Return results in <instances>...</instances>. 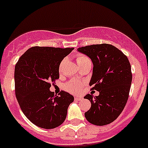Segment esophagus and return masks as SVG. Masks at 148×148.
Wrapping results in <instances>:
<instances>
[{
  "label": "esophagus",
  "instance_id": "esophagus-1",
  "mask_svg": "<svg viewBox=\"0 0 148 148\" xmlns=\"http://www.w3.org/2000/svg\"><path fill=\"white\" fill-rule=\"evenodd\" d=\"M82 99L83 98H82V97H75V98H74V100H77V101H79V100H82Z\"/></svg>",
  "mask_w": 148,
  "mask_h": 148
}]
</instances>
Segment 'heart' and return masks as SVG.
Instances as JSON below:
<instances>
[{"mask_svg":"<svg viewBox=\"0 0 148 148\" xmlns=\"http://www.w3.org/2000/svg\"><path fill=\"white\" fill-rule=\"evenodd\" d=\"M64 62V60H62L60 63V69H61ZM89 62H90V59L86 56L80 54L78 55L77 56V62L78 64V66H81L82 65V64H86V63ZM84 86V82H79V81L75 80V79H73V80L69 81V82L66 83L65 85L64 86V88L65 89L66 91L71 92V93L79 94L82 92Z\"/></svg>","mask_w":148,"mask_h":148,"instance_id":"b5f03b06","label":"heart"}]
</instances>
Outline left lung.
I'll use <instances>...</instances> for the list:
<instances>
[{
	"label": "left lung",
	"instance_id": "8db88e82",
	"mask_svg": "<svg viewBox=\"0 0 148 148\" xmlns=\"http://www.w3.org/2000/svg\"><path fill=\"white\" fill-rule=\"evenodd\" d=\"M77 50L90 58L93 64L89 85L99 91L98 96L87 94L84 98L91 107L85 112L88 121L104 126L114 121L124 110L132 82L131 64L121 50L112 45H90Z\"/></svg>",
	"mask_w": 148,
	"mask_h": 148
}]
</instances>
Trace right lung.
<instances>
[{
  "label": "right lung",
  "instance_id": "1",
  "mask_svg": "<svg viewBox=\"0 0 148 148\" xmlns=\"http://www.w3.org/2000/svg\"><path fill=\"white\" fill-rule=\"evenodd\" d=\"M73 49L32 47L15 65V95L21 110L31 122L42 129H55L62 124L74 101L69 92L62 90L58 96L50 90V82L60 77L62 60Z\"/></svg>",
  "mask_w": 148,
  "mask_h": 148
}]
</instances>
